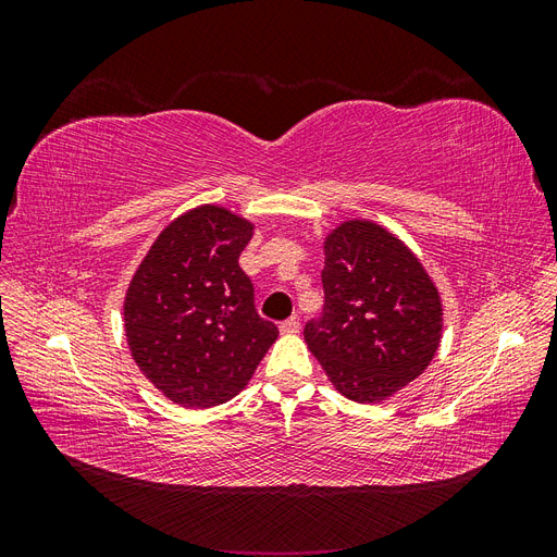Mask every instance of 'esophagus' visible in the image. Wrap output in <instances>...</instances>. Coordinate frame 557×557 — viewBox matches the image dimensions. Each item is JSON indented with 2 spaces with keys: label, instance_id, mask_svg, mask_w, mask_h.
<instances>
[{
  "label": "esophagus",
  "instance_id": "esophagus-1",
  "mask_svg": "<svg viewBox=\"0 0 557 557\" xmlns=\"http://www.w3.org/2000/svg\"><path fill=\"white\" fill-rule=\"evenodd\" d=\"M281 332H283V334H297V332H299V320H297V318L283 320V323H281Z\"/></svg>",
  "mask_w": 557,
  "mask_h": 557
}]
</instances>
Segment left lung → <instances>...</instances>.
<instances>
[{
  "instance_id": "left-lung-1",
  "label": "left lung",
  "mask_w": 557,
  "mask_h": 557,
  "mask_svg": "<svg viewBox=\"0 0 557 557\" xmlns=\"http://www.w3.org/2000/svg\"><path fill=\"white\" fill-rule=\"evenodd\" d=\"M325 305L305 339L344 397L387 399L418 379L442 339V299L413 252L372 221L325 239Z\"/></svg>"
}]
</instances>
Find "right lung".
<instances>
[{
	"label": "right lung",
	"mask_w": 557,
	"mask_h": 557,
	"mask_svg": "<svg viewBox=\"0 0 557 557\" xmlns=\"http://www.w3.org/2000/svg\"><path fill=\"white\" fill-rule=\"evenodd\" d=\"M252 225L205 205L162 230L129 281L125 336L144 376L172 401L209 409L250 381L278 327L256 311L239 267Z\"/></svg>",
	"instance_id": "obj_1"
}]
</instances>
